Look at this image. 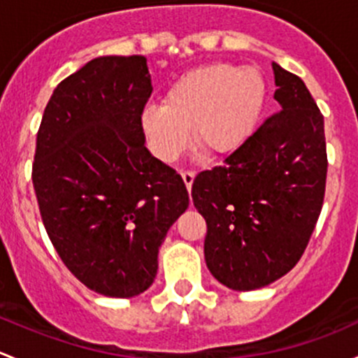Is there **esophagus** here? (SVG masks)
Segmentation results:
<instances>
[{
	"mask_svg": "<svg viewBox=\"0 0 358 358\" xmlns=\"http://www.w3.org/2000/svg\"><path fill=\"white\" fill-rule=\"evenodd\" d=\"M180 176H182V180H184V184H186L187 191H191V186H193V180H194V172L193 171H182L180 172Z\"/></svg>",
	"mask_w": 358,
	"mask_h": 358,
	"instance_id": "esophagus-1",
	"label": "esophagus"
}]
</instances>
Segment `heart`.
I'll use <instances>...</instances> for the list:
<instances>
[{
  "mask_svg": "<svg viewBox=\"0 0 358 358\" xmlns=\"http://www.w3.org/2000/svg\"><path fill=\"white\" fill-rule=\"evenodd\" d=\"M267 98V80L257 67L210 64L180 73L169 86L164 105L141 113L150 150L172 162L186 150L189 129L210 155L238 148L252 134Z\"/></svg>",
  "mask_w": 358,
  "mask_h": 358,
  "instance_id": "obj_1",
  "label": "heart"
}]
</instances>
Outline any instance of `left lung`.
I'll return each instance as SVG.
<instances>
[{
	"label": "left lung",
	"instance_id": "8db88e82",
	"mask_svg": "<svg viewBox=\"0 0 358 358\" xmlns=\"http://www.w3.org/2000/svg\"><path fill=\"white\" fill-rule=\"evenodd\" d=\"M281 110L193 182L206 220L205 262L236 291L259 289L298 264L315 229L326 191L324 117L303 80L278 64Z\"/></svg>",
	"mask_w": 358,
	"mask_h": 358
}]
</instances>
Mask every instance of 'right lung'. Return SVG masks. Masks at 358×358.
<instances>
[{"label":"right lung","mask_w":358,"mask_h":358,"mask_svg":"<svg viewBox=\"0 0 358 358\" xmlns=\"http://www.w3.org/2000/svg\"><path fill=\"white\" fill-rule=\"evenodd\" d=\"M146 58L99 57L55 87L32 184L46 233L87 288L131 298L152 286L158 250L189 205L182 179L145 146Z\"/></svg>","instance_id":"right-lung-1"}]
</instances>
